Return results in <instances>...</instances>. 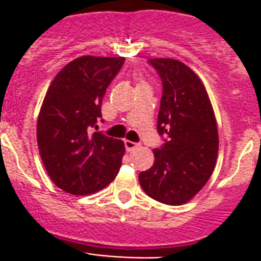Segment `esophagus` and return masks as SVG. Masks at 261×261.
<instances>
[{"instance_id":"obj_1","label":"esophagus","mask_w":261,"mask_h":261,"mask_svg":"<svg viewBox=\"0 0 261 261\" xmlns=\"http://www.w3.org/2000/svg\"><path fill=\"white\" fill-rule=\"evenodd\" d=\"M124 145H125V149L128 151H133L135 149H137V147L140 146L137 142H132V141H129V140H125V141H124Z\"/></svg>"}]
</instances>
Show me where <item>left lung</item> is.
Listing matches in <instances>:
<instances>
[{"instance_id": "obj_1", "label": "left lung", "mask_w": 261, "mask_h": 261, "mask_svg": "<svg viewBox=\"0 0 261 261\" xmlns=\"http://www.w3.org/2000/svg\"><path fill=\"white\" fill-rule=\"evenodd\" d=\"M162 80L159 135L154 165L138 176L147 196L167 205L193 199L209 180L218 154V130L211 99L199 75L174 59H150Z\"/></svg>"}]
</instances>
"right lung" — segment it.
I'll return each mask as SVG.
<instances>
[{"mask_svg": "<svg viewBox=\"0 0 261 261\" xmlns=\"http://www.w3.org/2000/svg\"><path fill=\"white\" fill-rule=\"evenodd\" d=\"M124 57L81 56L57 73L38 116L36 138L52 181L70 195L98 192L116 177L125 147L103 133L90 135L102 117L103 96Z\"/></svg>", "mask_w": 261, "mask_h": 261, "instance_id": "right-lung-1", "label": "right lung"}]
</instances>
